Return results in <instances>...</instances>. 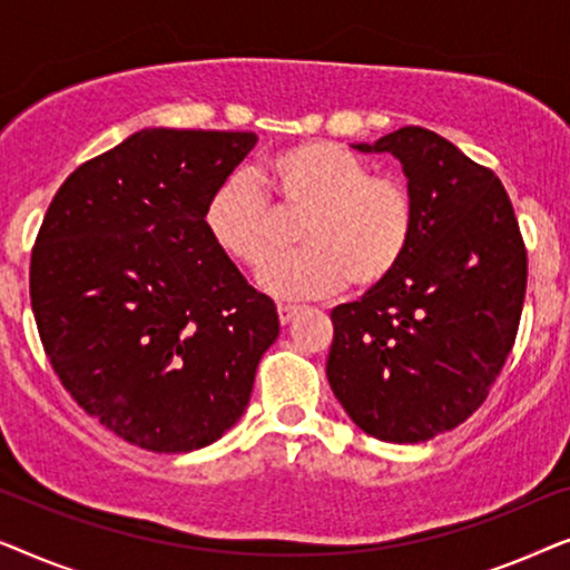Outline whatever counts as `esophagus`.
<instances>
[{
  "label": "esophagus",
  "mask_w": 570,
  "mask_h": 570,
  "mask_svg": "<svg viewBox=\"0 0 570 570\" xmlns=\"http://www.w3.org/2000/svg\"><path fill=\"white\" fill-rule=\"evenodd\" d=\"M301 306H291V303H279L277 306V316H279V324H291V318L298 314Z\"/></svg>",
  "instance_id": "obj_1"
}]
</instances>
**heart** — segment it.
Wrapping results in <instances>:
<instances>
[{"label":"heart","instance_id":"1","mask_svg":"<svg viewBox=\"0 0 570 570\" xmlns=\"http://www.w3.org/2000/svg\"><path fill=\"white\" fill-rule=\"evenodd\" d=\"M259 178L283 213L303 215L298 240L306 246L262 272L269 293L311 298L345 283L371 291L400 269L415 236V199L400 176L373 174L368 160L342 145L306 139L272 153ZM268 195L252 174L233 170L205 205L209 238L252 269L285 244Z\"/></svg>","mask_w":570,"mask_h":570}]
</instances>
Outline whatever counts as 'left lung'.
<instances>
[{
  "mask_svg": "<svg viewBox=\"0 0 570 570\" xmlns=\"http://www.w3.org/2000/svg\"><path fill=\"white\" fill-rule=\"evenodd\" d=\"M363 153L402 160L415 236L386 283L332 311V392L379 441L420 443L464 423L501 376L527 293V246L501 178L423 127Z\"/></svg>",
  "mask_w": 570,
  "mask_h": 570,
  "instance_id": "1",
  "label": "left lung"
}]
</instances>
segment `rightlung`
Wrapping results in <instances>:
<instances>
[{"label": "right lung", "mask_w": 570, "mask_h": 570, "mask_svg": "<svg viewBox=\"0 0 570 570\" xmlns=\"http://www.w3.org/2000/svg\"><path fill=\"white\" fill-rule=\"evenodd\" d=\"M254 131L142 129L53 194L30 306L61 386L124 441L181 454L244 415L277 308L209 238L205 205Z\"/></svg>", "instance_id": "obj_1"}]
</instances>
